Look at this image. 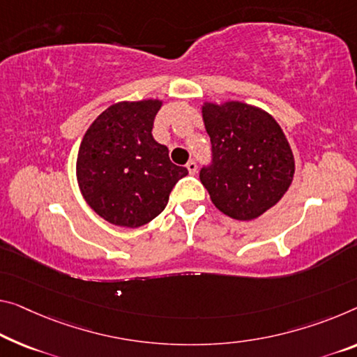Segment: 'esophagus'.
Masks as SVG:
<instances>
[{
  "mask_svg": "<svg viewBox=\"0 0 357 357\" xmlns=\"http://www.w3.org/2000/svg\"><path fill=\"white\" fill-rule=\"evenodd\" d=\"M186 169H188V172L191 175H195L197 172V164L195 161H190L188 164H186Z\"/></svg>",
  "mask_w": 357,
  "mask_h": 357,
  "instance_id": "obj_1",
  "label": "esophagus"
}]
</instances>
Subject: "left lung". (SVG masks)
<instances>
[{
	"label": "left lung",
	"instance_id": "obj_1",
	"mask_svg": "<svg viewBox=\"0 0 357 357\" xmlns=\"http://www.w3.org/2000/svg\"><path fill=\"white\" fill-rule=\"evenodd\" d=\"M202 119L212 164L199 172L213 206L236 220H254L286 195L294 180V153L270 113L248 103L204 102Z\"/></svg>",
	"mask_w": 357,
	"mask_h": 357
}]
</instances>
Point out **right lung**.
<instances>
[{
  "label": "right lung",
  "mask_w": 357,
  "mask_h": 357,
  "mask_svg": "<svg viewBox=\"0 0 357 357\" xmlns=\"http://www.w3.org/2000/svg\"><path fill=\"white\" fill-rule=\"evenodd\" d=\"M158 98L118 102L98 114L81 140L76 178L84 201L112 225L139 228L160 215L186 167L169 160L151 129Z\"/></svg>",
  "instance_id": "right-lung-1"
}]
</instances>
